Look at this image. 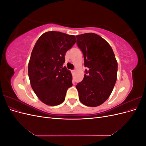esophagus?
<instances>
[{"instance_id":"34e87169","label":"esophagus","mask_w":146,"mask_h":146,"mask_svg":"<svg viewBox=\"0 0 146 146\" xmlns=\"http://www.w3.org/2000/svg\"><path fill=\"white\" fill-rule=\"evenodd\" d=\"M71 72H72V74H74L75 72H76V70H72Z\"/></svg>"}]
</instances>
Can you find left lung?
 Masks as SVG:
<instances>
[{"label":"left lung","mask_w":146,"mask_h":146,"mask_svg":"<svg viewBox=\"0 0 146 146\" xmlns=\"http://www.w3.org/2000/svg\"><path fill=\"white\" fill-rule=\"evenodd\" d=\"M76 38L88 68L83 80L76 85L79 99L88 107H97L108 99L115 85L117 61L111 47L99 35L87 33Z\"/></svg>","instance_id":"8db88e82"}]
</instances>
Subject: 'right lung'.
<instances>
[{
  "instance_id": "1",
  "label": "right lung",
  "mask_w": 146,
  "mask_h": 146,
  "mask_svg": "<svg viewBox=\"0 0 146 146\" xmlns=\"http://www.w3.org/2000/svg\"><path fill=\"white\" fill-rule=\"evenodd\" d=\"M76 41L74 35L50 31L42 34L33 48L28 66L31 86L46 105L63 103L72 86L71 73L63 64L66 52Z\"/></svg>"
}]
</instances>
